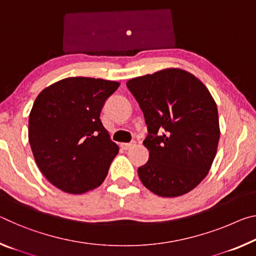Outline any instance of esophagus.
Masks as SVG:
<instances>
[{"mask_svg":"<svg viewBox=\"0 0 256 256\" xmlns=\"http://www.w3.org/2000/svg\"><path fill=\"white\" fill-rule=\"evenodd\" d=\"M120 146H122V148H123L124 150H128V149H130V148L134 147L136 142H134V141H132V142H123Z\"/></svg>","mask_w":256,"mask_h":256,"instance_id":"esophagus-1","label":"esophagus"}]
</instances>
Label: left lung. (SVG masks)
I'll list each match as a JSON object with an SVG mask.
<instances>
[{"instance_id": "obj_1", "label": "left lung", "mask_w": 256, "mask_h": 256, "mask_svg": "<svg viewBox=\"0 0 256 256\" xmlns=\"http://www.w3.org/2000/svg\"><path fill=\"white\" fill-rule=\"evenodd\" d=\"M126 86L144 112L149 160L141 182L160 197L192 192L208 176L220 138L216 104L196 76L168 68L130 80Z\"/></svg>"}]
</instances>
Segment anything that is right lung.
<instances>
[{"mask_svg": "<svg viewBox=\"0 0 256 256\" xmlns=\"http://www.w3.org/2000/svg\"><path fill=\"white\" fill-rule=\"evenodd\" d=\"M118 82L68 77L40 93L28 120V139L40 171L68 194H84L106 179L118 146L100 120Z\"/></svg>", "mask_w": 256, "mask_h": 256, "instance_id": "1", "label": "right lung"}]
</instances>
